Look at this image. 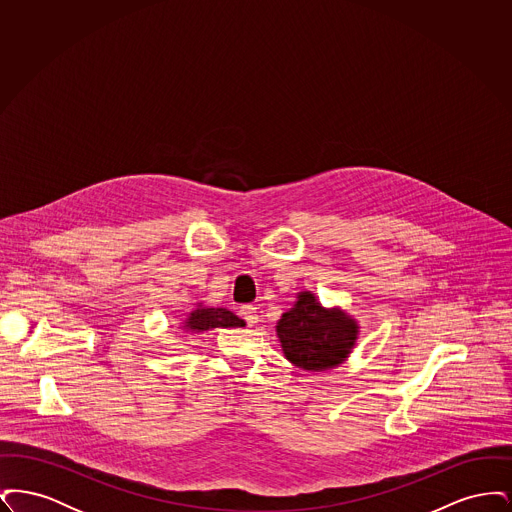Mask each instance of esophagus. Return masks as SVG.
Masks as SVG:
<instances>
[{
    "mask_svg": "<svg viewBox=\"0 0 512 512\" xmlns=\"http://www.w3.org/2000/svg\"><path fill=\"white\" fill-rule=\"evenodd\" d=\"M240 315L244 318L245 322H247V326H253V324H257V307H253V305H244L242 309H240Z\"/></svg>",
    "mask_w": 512,
    "mask_h": 512,
    "instance_id": "esophagus-1",
    "label": "esophagus"
}]
</instances>
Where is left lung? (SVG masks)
I'll use <instances>...</instances> for the list:
<instances>
[{"label":"left lung","instance_id":"left-lung-1","mask_svg":"<svg viewBox=\"0 0 512 512\" xmlns=\"http://www.w3.org/2000/svg\"><path fill=\"white\" fill-rule=\"evenodd\" d=\"M282 349L293 365L305 370H326L340 365L357 340V324L340 311H326L313 293H301L292 311L278 326Z\"/></svg>","mask_w":512,"mask_h":512}]
</instances>
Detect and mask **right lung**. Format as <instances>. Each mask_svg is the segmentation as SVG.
Instances as JSON below:
<instances>
[{
    "mask_svg": "<svg viewBox=\"0 0 512 512\" xmlns=\"http://www.w3.org/2000/svg\"><path fill=\"white\" fill-rule=\"evenodd\" d=\"M236 328V326H244V320L236 317L234 313L226 311V309H195L190 318L186 320V328L188 330H209V328Z\"/></svg>",
    "mask_w": 512,
    "mask_h": 512,
    "instance_id": "add662e5",
    "label": "right lung"
}]
</instances>
